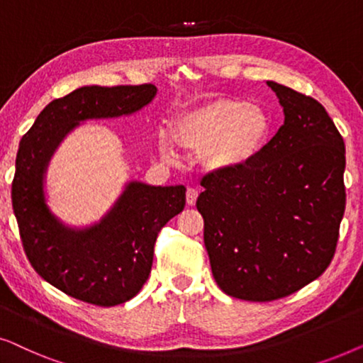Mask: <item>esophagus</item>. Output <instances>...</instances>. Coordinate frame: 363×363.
I'll use <instances>...</instances> for the list:
<instances>
[{"label":"esophagus","mask_w":363,"mask_h":363,"mask_svg":"<svg viewBox=\"0 0 363 363\" xmlns=\"http://www.w3.org/2000/svg\"><path fill=\"white\" fill-rule=\"evenodd\" d=\"M196 198H198V191L195 190V188H188L186 190V203L190 206H193L196 203Z\"/></svg>","instance_id":"34e87169"}]
</instances>
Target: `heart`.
I'll return each mask as SVG.
<instances>
[{
  "label": "heart",
  "instance_id": "b5f03b06",
  "mask_svg": "<svg viewBox=\"0 0 363 363\" xmlns=\"http://www.w3.org/2000/svg\"><path fill=\"white\" fill-rule=\"evenodd\" d=\"M272 128V117L264 107L236 97H215L183 113L173 137L177 145L188 152L203 151V165L210 172L231 173L261 157ZM158 148L168 160L177 157L170 137H160Z\"/></svg>",
  "mask_w": 363,
  "mask_h": 363
}]
</instances>
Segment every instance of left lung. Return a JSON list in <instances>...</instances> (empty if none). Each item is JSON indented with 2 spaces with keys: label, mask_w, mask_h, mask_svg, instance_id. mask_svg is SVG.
<instances>
[{
  "label": "left lung",
  "mask_w": 363,
  "mask_h": 363,
  "mask_svg": "<svg viewBox=\"0 0 363 363\" xmlns=\"http://www.w3.org/2000/svg\"><path fill=\"white\" fill-rule=\"evenodd\" d=\"M284 123L250 167L203 178L196 208L216 284L267 302L317 279L334 257L345 211V145L315 99L266 81Z\"/></svg>",
  "instance_id": "8db88e82"
}]
</instances>
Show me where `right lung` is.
Masks as SVG:
<instances>
[{
    "label": "right lung",
    "mask_w": 363,
    "mask_h": 363,
    "mask_svg": "<svg viewBox=\"0 0 363 363\" xmlns=\"http://www.w3.org/2000/svg\"><path fill=\"white\" fill-rule=\"evenodd\" d=\"M155 96L153 84L79 87L48 104L19 142L11 198L24 251L44 281L74 299L111 307L137 296L158 231L185 208L186 188L130 180L101 220L71 226L48 203L49 162L81 123L132 116Z\"/></svg>",
    "instance_id": "obj_1"
}]
</instances>
